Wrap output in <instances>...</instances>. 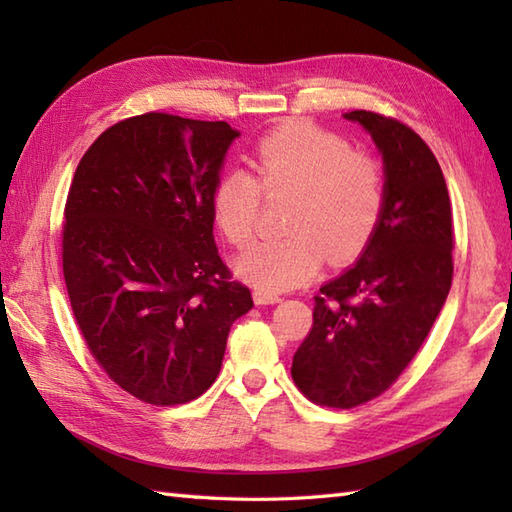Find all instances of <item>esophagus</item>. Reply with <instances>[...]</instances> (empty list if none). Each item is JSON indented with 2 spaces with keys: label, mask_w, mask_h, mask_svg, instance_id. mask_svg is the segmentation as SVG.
<instances>
[{
  "label": "esophagus",
  "mask_w": 512,
  "mask_h": 512,
  "mask_svg": "<svg viewBox=\"0 0 512 512\" xmlns=\"http://www.w3.org/2000/svg\"><path fill=\"white\" fill-rule=\"evenodd\" d=\"M253 299L257 306H270V303H279L281 297L277 295V292H270V290H264V288H255L253 290Z\"/></svg>",
  "instance_id": "1"
}]
</instances>
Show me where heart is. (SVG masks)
<instances>
[{"label": "heart", "mask_w": 512, "mask_h": 512, "mask_svg": "<svg viewBox=\"0 0 512 512\" xmlns=\"http://www.w3.org/2000/svg\"><path fill=\"white\" fill-rule=\"evenodd\" d=\"M250 173L226 171L211 195L213 220L235 246L255 235L262 200L290 193L284 237H264L235 259V270L270 292L297 288L319 273L323 255L350 262L372 239L385 211L383 165L345 138L312 123H286L257 140Z\"/></svg>", "instance_id": "heart-1"}]
</instances>
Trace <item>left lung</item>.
<instances>
[{
  "label": "left lung",
  "instance_id": "8db88e82",
  "mask_svg": "<svg viewBox=\"0 0 512 512\" xmlns=\"http://www.w3.org/2000/svg\"><path fill=\"white\" fill-rule=\"evenodd\" d=\"M372 134L385 160L387 200L358 259L321 286L292 380L314 405L352 409L396 383L418 354L453 279V213L442 169L405 123L343 114Z\"/></svg>",
  "mask_w": 512,
  "mask_h": 512
}]
</instances>
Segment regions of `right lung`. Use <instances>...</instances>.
Listing matches in <instances>:
<instances>
[{"mask_svg": "<svg viewBox=\"0 0 512 512\" xmlns=\"http://www.w3.org/2000/svg\"><path fill=\"white\" fill-rule=\"evenodd\" d=\"M237 136L147 112L107 127L74 171L61 231L74 321L103 372L149 405L202 396L253 308L213 239L211 195Z\"/></svg>", "mask_w": 512, "mask_h": 512, "instance_id": "right-lung-1", "label": "right lung"}]
</instances>
